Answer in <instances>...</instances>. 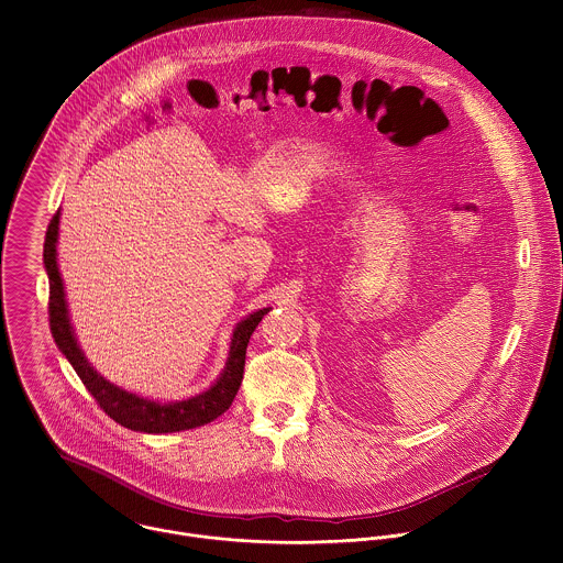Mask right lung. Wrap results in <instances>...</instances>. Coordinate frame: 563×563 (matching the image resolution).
I'll use <instances>...</instances> for the list:
<instances>
[{
    "label": "right lung",
    "mask_w": 563,
    "mask_h": 563,
    "mask_svg": "<svg viewBox=\"0 0 563 563\" xmlns=\"http://www.w3.org/2000/svg\"><path fill=\"white\" fill-rule=\"evenodd\" d=\"M58 225H60V210L54 214V219L47 228L45 246H43V262H45V271L49 277V327H52V335H54L60 353L76 368L81 384L95 397V401L99 402V407L119 424H123L132 431H141V433H175V431H184V429H195V427L212 422L223 411H228L241 388L249 338L255 331L257 322L262 321V317L268 314L271 308H262V310L249 314L246 319H242L234 327L225 368L208 390H203L195 397L181 399V401L166 402L154 401V399L141 397L136 393L123 390L117 384L101 377L90 366V362L86 360V355L78 344L74 324L69 319V306H67L63 275L58 268V251H56Z\"/></svg>",
    "instance_id": "right-lung-1"
}]
</instances>
